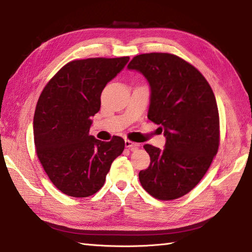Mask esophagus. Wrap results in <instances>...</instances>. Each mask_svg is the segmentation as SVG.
<instances>
[{
    "instance_id": "34e87169",
    "label": "esophagus",
    "mask_w": 252,
    "mask_h": 252,
    "mask_svg": "<svg viewBox=\"0 0 252 252\" xmlns=\"http://www.w3.org/2000/svg\"><path fill=\"white\" fill-rule=\"evenodd\" d=\"M125 144H126V148L130 149L131 151H134V150H136V149L140 148V144H139V143L132 142V141H130V140H126Z\"/></svg>"
}]
</instances>
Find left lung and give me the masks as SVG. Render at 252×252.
Segmentation results:
<instances>
[{
	"instance_id": "obj_1",
	"label": "left lung",
	"mask_w": 252,
	"mask_h": 252,
	"mask_svg": "<svg viewBox=\"0 0 252 252\" xmlns=\"http://www.w3.org/2000/svg\"><path fill=\"white\" fill-rule=\"evenodd\" d=\"M150 87L148 119L160 125L164 148H143L150 165L139 173L143 189L160 200L190 192L203 178L219 148V113L204 76L185 60L169 53L136 55L127 65Z\"/></svg>"
}]
</instances>
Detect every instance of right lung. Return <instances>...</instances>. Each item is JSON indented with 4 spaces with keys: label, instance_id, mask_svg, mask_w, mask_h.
Listing matches in <instances>:
<instances>
[{
    "label": "right lung",
    "instance_id": "obj_1",
    "mask_svg": "<svg viewBox=\"0 0 252 252\" xmlns=\"http://www.w3.org/2000/svg\"><path fill=\"white\" fill-rule=\"evenodd\" d=\"M129 57L75 60L60 70L42 91L33 119L36 155L50 180L70 197L85 198L104 185L125 140L110 142L89 134L99 112L101 93L129 62Z\"/></svg>",
    "mask_w": 252,
    "mask_h": 252
}]
</instances>
